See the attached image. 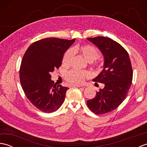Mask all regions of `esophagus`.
Here are the masks:
<instances>
[{
    "instance_id": "obj_1",
    "label": "esophagus",
    "mask_w": 147,
    "mask_h": 147,
    "mask_svg": "<svg viewBox=\"0 0 147 147\" xmlns=\"http://www.w3.org/2000/svg\"><path fill=\"white\" fill-rule=\"evenodd\" d=\"M71 86H74V87H78V88H80V87H81V86H82L79 85H72Z\"/></svg>"
}]
</instances>
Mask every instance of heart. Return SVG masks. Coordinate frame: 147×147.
I'll return each instance as SVG.
<instances>
[{
    "mask_svg": "<svg viewBox=\"0 0 147 147\" xmlns=\"http://www.w3.org/2000/svg\"><path fill=\"white\" fill-rule=\"evenodd\" d=\"M73 54H80L87 61L92 62L97 59L100 54L98 49L90 45H77L74 46L71 50H69L64 54L62 59V65L67 67L70 65L73 57ZM90 76V73L86 71L71 70L65 74V78L67 82L73 84H82L86 78Z\"/></svg>",
    "mask_w": 147,
    "mask_h": 147,
    "instance_id": "1",
    "label": "heart"
}]
</instances>
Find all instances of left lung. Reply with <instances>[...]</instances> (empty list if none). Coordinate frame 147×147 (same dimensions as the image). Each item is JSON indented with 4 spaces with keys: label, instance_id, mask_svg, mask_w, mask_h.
I'll list each match as a JSON object with an SVG mask.
<instances>
[{
    "label": "left lung",
    "instance_id": "1",
    "mask_svg": "<svg viewBox=\"0 0 147 147\" xmlns=\"http://www.w3.org/2000/svg\"><path fill=\"white\" fill-rule=\"evenodd\" d=\"M87 39L104 57V69L93 81L104 83L105 86L86 104L95 114H104L117 108L126 98L133 80L131 63L128 53L112 39L104 36Z\"/></svg>",
    "mask_w": 147,
    "mask_h": 147
}]
</instances>
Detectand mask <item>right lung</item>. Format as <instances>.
<instances>
[{
    "label": "right lung",
    "instance_id": "obj_1",
    "mask_svg": "<svg viewBox=\"0 0 147 147\" xmlns=\"http://www.w3.org/2000/svg\"><path fill=\"white\" fill-rule=\"evenodd\" d=\"M75 40L42 39L24 53L20 69L21 85L28 99L40 111L51 113L64 102L69 88L54 83L51 73L61 66L64 54Z\"/></svg>",
    "mask_w": 147,
    "mask_h": 147
}]
</instances>
